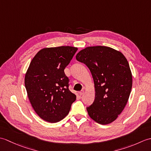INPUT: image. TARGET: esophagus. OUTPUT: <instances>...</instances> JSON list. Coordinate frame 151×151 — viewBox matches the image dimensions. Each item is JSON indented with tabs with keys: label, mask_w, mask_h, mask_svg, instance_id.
I'll return each mask as SVG.
<instances>
[{
	"label": "esophagus",
	"mask_w": 151,
	"mask_h": 151,
	"mask_svg": "<svg viewBox=\"0 0 151 151\" xmlns=\"http://www.w3.org/2000/svg\"><path fill=\"white\" fill-rule=\"evenodd\" d=\"M84 90H82V91H81L79 92V94H80V95H81V96L84 95Z\"/></svg>",
	"instance_id": "esophagus-1"
}]
</instances>
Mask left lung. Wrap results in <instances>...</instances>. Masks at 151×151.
I'll use <instances>...</instances> for the list:
<instances>
[{"instance_id":"8db88e82","label":"left lung","mask_w":151,"mask_h":151,"mask_svg":"<svg viewBox=\"0 0 151 151\" xmlns=\"http://www.w3.org/2000/svg\"><path fill=\"white\" fill-rule=\"evenodd\" d=\"M76 59L87 65L93 78L95 97L86 108L88 115L101 124L111 123L123 110L132 89L129 62L119 51L104 46L86 47Z\"/></svg>"}]
</instances>
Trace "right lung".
<instances>
[{
  "mask_svg": "<svg viewBox=\"0 0 151 151\" xmlns=\"http://www.w3.org/2000/svg\"><path fill=\"white\" fill-rule=\"evenodd\" d=\"M78 49L69 46L45 48L31 61L24 85L34 111L44 121L57 123L65 118L76 100L64 73Z\"/></svg>",
  "mask_w": 151,
  "mask_h": 151,
  "instance_id": "obj_1",
  "label": "right lung"
}]
</instances>
